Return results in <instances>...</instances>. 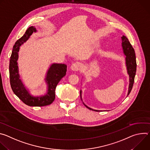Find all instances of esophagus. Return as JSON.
<instances>
[{"label": "esophagus", "mask_w": 150, "mask_h": 150, "mask_svg": "<svg viewBox=\"0 0 150 150\" xmlns=\"http://www.w3.org/2000/svg\"><path fill=\"white\" fill-rule=\"evenodd\" d=\"M82 67V64L79 62H76L75 63H74L72 65L71 67V69L72 71H78L79 70L81 69Z\"/></svg>", "instance_id": "34e87169"}]
</instances>
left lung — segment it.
<instances>
[{
    "label": "left lung",
    "instance_id": "obj_1",
    "mask_svg": "<svg viewBox=\"0 0 150 150\" xmlns=\"http://www.w3.org/2000/svg\"><path fill=\"white\" fill-rule=\"evenodd\" d=\"M122 39V50L123 52V53L125 55V64L126 67L127 72V74L129 75V88H128V93L127 96L129 94L131 93L134 82V78L136 74V71H137V62H136V56L135 53V50L134 48L132 47V45L129 42V40L125 37V35H122L121 37ZM82 91H80V96L81 100H82ZM83 104L86 106V108L88 109L96 111V112H100V110H94L93 109L89 107H88L87 105H85L84 103Z\"/></svg>",
    "mask_w": 150,
    "mask_h": 150
}]
</instances>
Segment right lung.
I'll use <instances>...</instances> for the list:
<instances>
[{"instance_id":"add662e5","label":"right lung","mask_w":150,"mask_h":150,"mask_svg":"<svg viewBox=\"0 0 150 150\" xmlns=\"http://www.w3.org/2000/svg\"><path fill=\"white\" fill-rule=\"evenodd\" d=\"M35 27H29L24 35L15 43L9 61V78L12 90L14 94L25 104L29 106L41 107L50 104L55 99V89L62 78L66 75L67 66L65 64L52 63L48 69L45 78L47 90L45 95L34 96L30 94L20 78L17 60L20 46L25 42L30 36L36 33Z\"/></svg>"}]
</instances>
